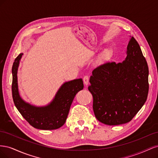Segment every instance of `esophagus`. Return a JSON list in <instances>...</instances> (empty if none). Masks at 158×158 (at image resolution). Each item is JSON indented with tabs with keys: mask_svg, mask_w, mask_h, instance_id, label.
I'll return each mask as SVG.
<instances>
[{
	"mask_svg": "<svg viewBox=\"0 0 158 158\" xmlns=\"http://www.w3.org/2000/svg\"><path fill=\"white\" fill-rule=\"evenodd\" d=\"M89 76H84V78H83V81H84V83L85 85H88L89 84Z\"/></svg>",
	"mask_w": 158,
	"mask_h": 158,
	"instance_id": "obj_1",
	"label": "esophagus"
}]
</instances>
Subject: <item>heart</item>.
<instances>
[{
    "label": "heart",
    "instance_id": "1",
    "mask_svg": "<svg viewBox=\"0 0 158 158\" xmlns=\"http://www.w3.org/2000/svg\"><path fill=\"white\" fill-rule=\"evenodd\" d=\"M109 53H110V50L109 49H107V50H106V51L104 52V55L106 56H107Z\"/></svg>",
    "mask_w": 158,
    "mask_h": 158
}]
</instances>
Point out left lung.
<instances>
[{
	"label": "left lung",
	"mask_w": 158,
	"mask_h": 158,
	"mask_svg": "<svg viewBox=\"0 0 158 158\" xmlns=\"http://www.w3.org/2000/svg\"><path fill=\"white\" fill-rule=\"evenodd\" d=\"M147 62L139 44L130 37L127 57L122 63L98 66L90 76L88 89L99 121L118 125L131 121L145 103L148 94Z\"/></svg>",
	"instance_id": "left-lung-1"
}]
</instances>
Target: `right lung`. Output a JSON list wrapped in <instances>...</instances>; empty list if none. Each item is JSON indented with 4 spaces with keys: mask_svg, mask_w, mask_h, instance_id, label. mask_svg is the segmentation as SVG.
<instances>
[{
    "mask_svg": "<svg viewBox=\"0 0 158 158\" xmlns=\"http://www.w3.org/2000/svg\"><path fill=\"white\" fill-rule=\"evenodd\" d=\"M23 53L14 60L12 73L13 101L18 111L30 125L40 130H54L63 126L67 118L73 99L84 88L82 78L66 82L61 85L52 101L44 106H35L20 96L18 84V70Z\"/></svg>",
    "mask_w": 158,
    "mask_h": 158,
    "instance_id": "1",
    "label": "right lung"
}]
</instances>
